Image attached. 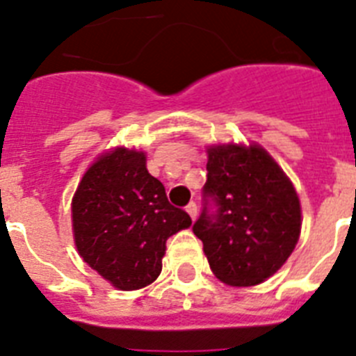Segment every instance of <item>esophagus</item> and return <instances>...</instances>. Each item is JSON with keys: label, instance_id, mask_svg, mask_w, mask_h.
Segmentation results:
<instances>
[{"label": "esophagus", "instance_id": "34e87169", "mask_svg": "<svg viewBox=\"0 0 356 356\" xmlns=\"http://www.w3.org/2000/svg\"><path fill=\"white\" fill-rule=\"evenodd\" d=\"M197 204L195 203H190L186 207V212H188V216H190V218H192V221H195V218H197Z\"/></svg>", "mask_w": 356, "mask_h": 356}]
</instances>
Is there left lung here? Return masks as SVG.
Listing matches in <instances>:
<instances>
[{"instance_id":"obj_1","label":"left lung","mask_w":356,"mask_h":356,"mask_svg":"<svg viewBox=\"0 0 356 356\" xmlns=\"http://www.w3.org/2000/svg\"><path fill=\"white\" fill-rule=\"evenodd\" d=\"M204 207L192 230L216 278L248 287L270 278L298 243L302 208L293 183L261 146L208 148ZM214 204L216 210L209 212Z\"/></svg>"}]
</instances>
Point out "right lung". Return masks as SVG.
<instances>
[{
  "instance_id": "add662e5",
  "label": "right lung",
  "mask_w": 356,
  "mask_h": 356,
  "mask_svg": "<svg viewBox=\"0 0 356 356\" xmlns=\"http://www.w3.org/2000/svg\"><path fill=\"white\" fill-rule=\"evenodd\" d=\"M78 254L120 291L143 289L163 270L166 239L192 225L149 175L146 155L115 148L83 173L71 204Z\"/></svg>"
}]
</instances>
